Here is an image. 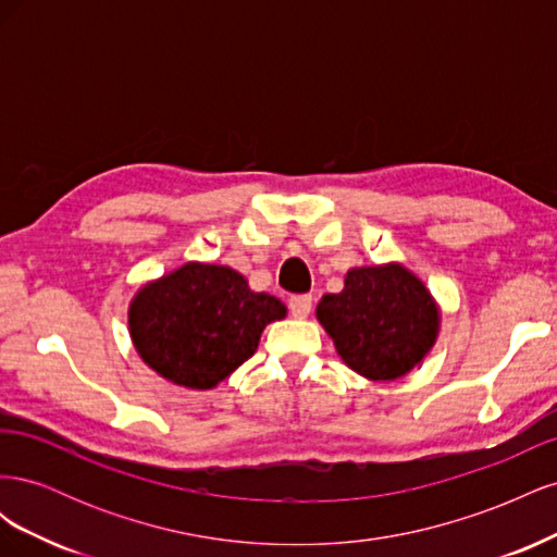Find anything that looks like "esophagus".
I'll return each instance as SVG.
<instances>
[{"label": "esophagus", "mask_w": 557, "mask_h": 557, "mask_svg": "<svg viewBox=\"0 0 557 557\" xmlns=\"http://www.w3.org/2000/svg\"><path fill=\"white\" fill-rule=\"evenodd\" d=\"M288 307H290V313H293V318L301 320V318H307V315L311 313V307H313V297H311V295H295V297H290Z\"/></svg>", "instance_id": "obj_1"}]
</instances>
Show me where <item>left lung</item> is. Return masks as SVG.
Here are the masks:
<instances>
[{
    "mask_svg": "<svg viewBox=\"0 0 557 557\" xmlns=\"http://www.w3.org/2000/svg\"><path fill=\"white\" fill-rule=\"evenodd\" d=\"M315 318L352 372L381 383L423 362L442 327L436 299L399 262L348 269L344 290L323 295Z\"/></svg>",
    "mask_w": 557,
    "mask_h": 557,
    "instance_id": "8db88e82",
    "label": "left lung"
}]
</instances>
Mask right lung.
<instances>
[{"mask_svg": "<svg viewBox=\"0 0 557 557\" xmlns=\"http://www.w3.org/2000/svg\"><path fill=\"white\" fill-rule=\"evenodd\" d=\"M288 313L281 299L250 290L225 264L185 262L148 281L129 301L139 358L174 385L211 391L258 350L262 330Z\"/></svg>", "mask_w": 557, "mask_h": 557, "instance_id": "obj_1", "label": "right lung"}]
</instances>
